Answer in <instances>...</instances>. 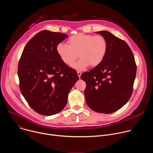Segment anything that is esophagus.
Segmentation results:
<instances>
[{"mask_svg":"<svg viewBox=\"0 0 153 153\" xmlns=\"http://www.w3.org/2000/svg\"><path fill=\"white\" fill-rule=\"evenodd\" d=\"M77 75H78L79 77L80 78V76H81V74H82V73H81L80 71H77Z\"/></svg>","mask_w":153,"mask_h":153,"instance_id":"1","label":"esophagus"}]
</instances>
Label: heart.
Listing matches in <instances>:
<instances>
[{
  "mask_svg": "<svg viewBox=\"0 0 153 153\" xmlns=\"http://www.w3.org/2000/svg\"><path fill=\"white\" fill-rule=\"evenodd\" d=\"M108 44L102 36L79 33L71 36L68 45L59 43L56 46V52L61 60L70 66L80 57V59L74 63L72 67L76 70H83L90 65L96 67L104 59Z\"/></svg>",
  "mask_w": 153,
  "mask_h": 153,
  "instance_id": "1",
  "label": "heart"
}]
</instances>
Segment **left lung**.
<instances>
[{
  "mask_svg": "<svg viewBox=\"0 0 153 153\" xmlns=\"http://www.w3.org/2000/svg\"><path fill=\"white\" fill-rule=\"evenodd\" d=\"M96 33L106 40L105 57L80 78L86 85L84 94L88 106L96 112L110 114L119 110L131 96L137 67L133 52L124 40L106 31Z\"/></svg>",
  "mask_w": 153,
  "mask_h": 153,
  "instance_id": "8db88e82",
  "label": "left lung"
}]
</instances>
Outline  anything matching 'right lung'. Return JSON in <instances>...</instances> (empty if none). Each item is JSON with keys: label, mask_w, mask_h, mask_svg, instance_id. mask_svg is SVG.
<instances>
[{"label": "right lung", "mask_w": 153, "mask_h": 153, "mask_svg": "<svg viewBox=\"0 0 153 153\" xmlns=\"http://www.w3.org/2000/svg\"><path fill=\"white\" fill-rule=\"evenodd\" d=\"M68 35L43 30L27 43L18 65L20 90L30 106L41 115L56 114L66 106L68 95L79 80L65 65L56 46Z\"/></svg>", "instance_id": "1"}]
</instances>
